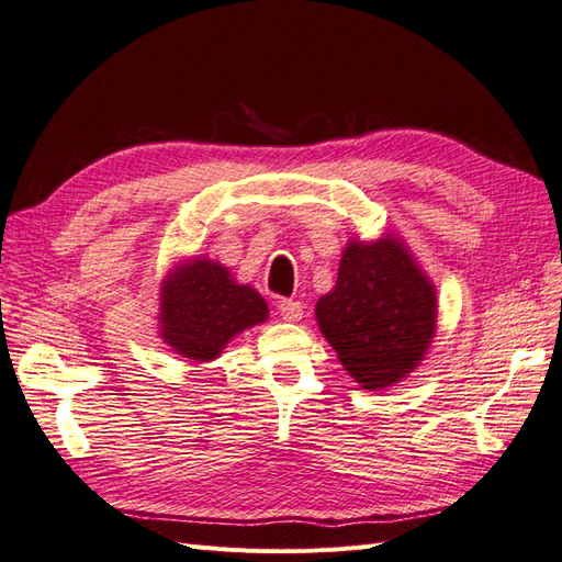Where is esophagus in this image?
<instances>
[{
  "mask_svg": "<svg viewBox=\"0 0 562 562\" xmlns=\"http://www.w3.org/2000/svg\"><path fill=\"white\" fill-rule=\"evenodd\" d=\"M277 310H279V314H281L283 321H291V323L300 321L302 314H304L302 302H295V300H279V302H277Z\"/></svg>",
  "mask_w": 562,
  "mask_h": 562,
  "instance_id": "34e87169",
  "label": "esophagus"
}]
</instances>
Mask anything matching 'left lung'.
Wrapping results in <instances>:
<instances>
[{
    "label": "left lung",
    "instance_id": "left-lung-1",
    "mask_svg": "<svg viewBox=\"0 0 562 562\" xmlns=\"http://www.w3.org/2000/svg\"><path fill=\"white\" fill-rule=\"evenodd\" d=\"M316 323L339 363L363 389H386L424 361L438 321L436 285L396 234L351 236Z\"/></svg>",
    "mask_w": 562,
    "mask_h": 562
}]
</instances>
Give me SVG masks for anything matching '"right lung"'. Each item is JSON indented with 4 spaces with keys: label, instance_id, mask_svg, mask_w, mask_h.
Returning a JSON list of instances; mask_svg holds the SVG:
<instances>
[{
    "label": "right lung",
    "instance_id": "right-lung-1",
    "mask_svg": "<svg viewBox=\"0 0 562 562\" xmlns=\"http://www.w3.org/2000/svg\"><path fill=\"white\" fill-rule=\"evenodd\" d=\"M267 316V302L255 288L201 255L173 265L159 288V337L192 363L215 361L236 335Z\"/></svg>",
    "mask_w": 562,
    "mask_h": 562
}]
</instances>
